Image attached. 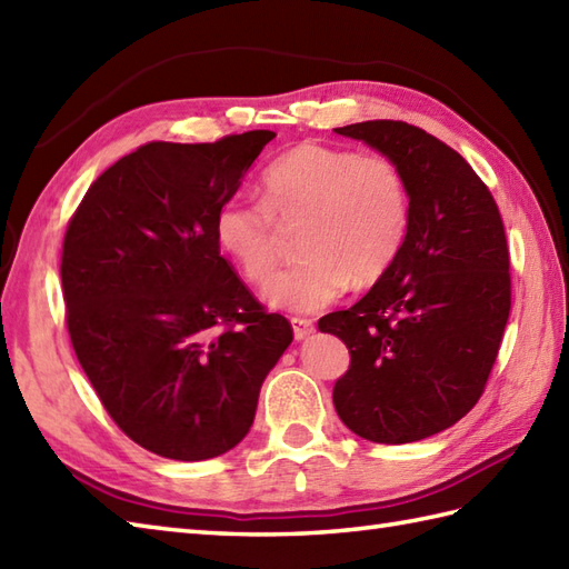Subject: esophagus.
I'll return each mask as SVG.
<instances>
[{
    "mask_svg": "<svg viewBox=\"0 0 569 569\" xmlns=\"http://www.w3.org/2000/svg\"><path fill=\"white\" fill-rule=\"evenodd\" d=\"M291 325H293L296 340H308V337L316 332V325H312V320H306V318H293Z\"/></svg>",
    "mask_w": 569,
    "mask_h": 569,
    "instance_id": "34e87169",
    "label": "esophagus"
}]
</instances>
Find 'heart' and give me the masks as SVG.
Segmentation results:
<instances>
[{
	"label": "heart",
	"mask_w": 569,
	"mask_h": 569,
	"mask_svg": "<svg viewBox=\"0 0 569 569\" xmlns=\"http://www.w3.org/2000/svg\"><path fill=\"white\" fill-rule=\"evenodd\" d=\"M263 202L227 198L214 214V241L251 283H266L278 266V226L303 224V263L266 286V303L316 312L352 286L389 273L410 224V196L401 166L381 153L303 141L266 168Z\"/></svg>",
	"instance_id": "heart-1"
}]
</instances>
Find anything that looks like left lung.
<instances>
[{
  "label": "left lung",
  "instance_id": "obj_1",
  "mask_svg": "<svg viewBox=\"0 0 569 569\" xmlns=\"http://www.w3.org/2000/svg\"><path fill=\"white\" fill-rule=\"evenodd\" d=\"M335 131L401 166L410 224L389 273L318 322L349 349L332 401L359 438L426 440L475 408L497 361L511 310L501 214L471 166L428 131L391 119Z\"/></svg>",
  "mask_w": 569,
  "mask_h": 569
}]
</instances>
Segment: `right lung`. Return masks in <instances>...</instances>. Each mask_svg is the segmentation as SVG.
Masks as SVG:
<instances>
[{
	"mask_svg": "<svg viewBox=\"0 0 569 569\" xmlns=\"http://www.w3.org/2000/svg\"><path fill=\"white\" fill-rule=\"evenodd\" d=\"M276 134L151 141L84 192L63 241L68 332L112 420L180 462L244 440L259 391L293 342L214 241L217 208Z\"/></svg>",
	"mask_w": 569,
	"mask_h": 569,
	"instance_id": "obj_1",
	"label": "right lung"
}]
</instances>
